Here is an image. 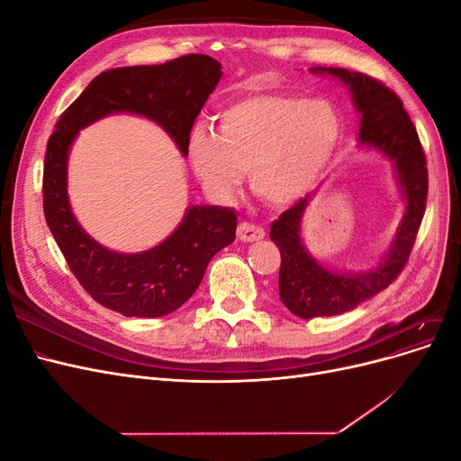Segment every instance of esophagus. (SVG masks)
Segmentation results:
<instances>
[{"instance_id":"34e87169","label":"esophagus","mask_w":461,"mask_h":461,"mask_svg":"<svg viewBox=\"0 0 461 461\" xmlns=\"http://www.w3.org/2000/svg\"><path fill=\"white\" fill-rule=\"evenodd\" d=\"M236 234H239V239L242 242H258L265 236V230L258 225H252V222H240Z\"/></svg>"}]
</instances>
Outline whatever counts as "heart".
Wrapping results in <instances>:
<instances>
[{
  "mask_svg": "<svg viewBox=\"0 0 461 461\" xmlns=\"http://www.w3.org/2000/svg\"><path fill=\"white\" fill-rule=\"evenodd\" d=\"M340 132L339 111L321 97L249 94L219 111L217 134H192L188 156L212 196L232 198L248 171L256 196L283 207L313 186Z\"/></svg>",
  "mask_w": 461,
  "mask_h": 461,
  "instance_id": "1",
  "label": "heart"
}]
</instances>
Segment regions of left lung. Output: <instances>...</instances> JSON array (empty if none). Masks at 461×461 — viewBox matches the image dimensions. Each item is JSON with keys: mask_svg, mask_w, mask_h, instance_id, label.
Returning <instances> with one entry per match:
<instances>
[{"mask_svg": "<svg viewBox=\"0 0 461 461\" xmlns=\"http://www.w3.org/2000/svg\"><path fill=\"white\" fill-rule=\"evenodd\" d=\"M312 73L330 75L350 88L352 102L361 115L357 140L361 146L379 149L393 159L400 192L406 200V212L383 261L364 273L327 269L305 249L302 219L315 194H308L273 222L271 240L281 252L278 296L292 313L302 319L350 312L394 281L411 254L425 215L429 190L425 153L400 97L383 82L348 68L315 67Z\"/></svg>", "mask_w": 461, "mask_h": 461, "instance_id": "obj_1", "label": "left lung"}]
</instances>
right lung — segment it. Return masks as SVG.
Segmentation results:
<instances>
[{
	"label": "right lung",
	"mask_w": 461,
	"mask_h": 461,
	"mask_svg": "<svg viewBox=\"0 0 461 461\" xmlns=\"http://www.w3.org/2000/svg\"><path fill=\"white\" fill-rule=\"evenodd\" d=\"M221 63L190 53L163 65L119 67L97 75L67 107L50 136L44 163V215L68 267L104 308L127 317H161L200 286L207 263L234 242L230 207L192 205L171 236L146 252L119 254L78 225L68 203L67 161L78 131L113 113L146 117L188 156L190 131L221 80Z\"/></svg>",
	"instance_id": "obj_1"
}]
</instances>
